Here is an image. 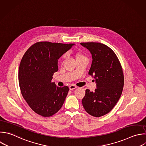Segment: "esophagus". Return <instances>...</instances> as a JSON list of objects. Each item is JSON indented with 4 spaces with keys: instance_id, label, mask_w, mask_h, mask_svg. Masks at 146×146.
I'll list each match as a JSON object with an SVG mask.
<instances>
[{
    "instance_id": "1",
    "label": "esophagus",
    "mask_w": 146,
    "mask_h": 146,
    "mask_svg": "<svg viewBox=\"0 0 146 146\" xmlns=\"http://www.w3.org/2000/svg\"><path fill=\"white\" fill-rule=\"evenodd\" d=\"M77 88V87H76V86H75V85H71V86L69 87V88H70V90H74V89H75V88Z\"/></svg>"
}]
</instances>
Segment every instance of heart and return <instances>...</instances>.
<instances>
[{
  "label": "heart",
  "mask_w": 146,
  "mask_h": 146,
  "mask_svg": "<svg viewBox=\"0 0 146 146\" xmlns=\"http://www.w3.org/2000/svg\"><path fill=\"white\" fill-rule=\"evenodd\" d=\"M64 55L63 56V58L64 57ZM86 58L85 55H83V54H80V53H78L77 55H76V59H79V58Z\"/></svg>",
  "instance_id": "obj_1"
}]
</instances>
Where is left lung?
<instances>
[{
	"label": "left lung",
	"instance_id": "obj_1",
	"mask_svg": "<svg viewBox=\"0 0 146 146\" xmlns=\"http://www.w3.org/2000/svg\"><path fill=\"white\" fill-rule=\"evenodd\" d=\"M80 44L92 55L88 74L95 78L96 83L95 91L86 90L83 106L90 115L100 117L108 113L120 98L124 86L122 68L115 52L106 45L96 42Z\"/></svg>",
	"mask_w": 146,
	"mask_h": 146
}]
</instances>
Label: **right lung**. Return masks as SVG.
<instances>
[{
    "label": "right lung",
    "instance_id": "obj_1",
    "mask_svg": "<svg viewBox=\"0 0 146 146\" xmlns=\"http://www.w3.org/2000/svg\"><path fill=\"white\" fill-rule=\"evenodd\" d=\"M74 44L38 42L21 60L18 79L22 95L30 108L42 116L56 113L64 103L69 88L59 87L51 80L58 70V60Z\"/></svg>",
    "mask_w": 146,
    "mask_h": 146
}]
</instances>
